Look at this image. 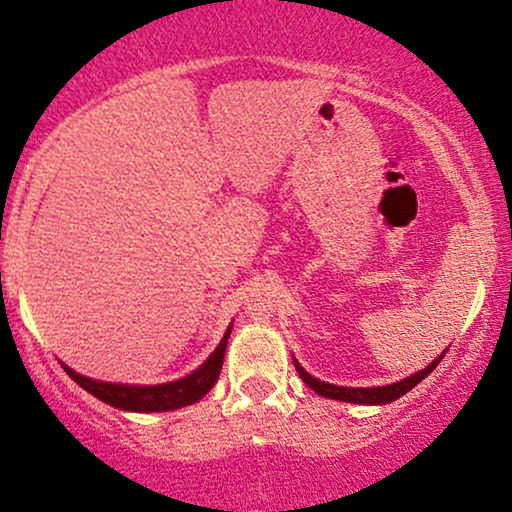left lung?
Instances as JSON below:
<instances>
[{"instance_id": "8db88e82", "label": "left lung", "mask_w": 512, "mask_h": 512, "mask_svg": "<svg viewBox=\"0 0 512 512\" xmlns=\"http://www.w3.org/2000/svg\"><path fill=\"white\" fill-rule=\"evenodd\" d=\"M444 354H446V352L439 354V357H437L435 361H432L430 366H425L423 371L413 373V375H409V378L399 380V383L383 385V387H340V385L323 383V380L314 378V375H309L307 371H304V368H302L300 364H297L295 359H293V361H295L297 373H300V378H302L304 383H307L309 387H312V390H314L316 394H321V397H326V399H338V401H349V404H368V406H375V404H390V401L404 397V394L409 392V390H413V387H416V385L420 383V380H425L432 371H435L437 364H439V361H442Z\"/></svg>"}]
</instances>
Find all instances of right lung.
<instances>
[{
	"label": "right lung",
	"instance_id": "1",
	"mask_svg": "<svg viewBox=\"0 0 512 512\" xmlns=\"http://www.w3.org/2000/svg\"><path fill=\"white\" fill-rule=\"evenodd\" d=\"M231 335L229 331L224 333L222 342H219L215 352L205 359L203 366H198L196 371L186 375L181 380H172V383L163 385H118V383H101V380L87 378V375L75 373L73 368L61 364L66 368V373L75 380L82 390L94 394L96 399L106 401V404L115 406L122 411H137V413H155V411H174L181 406L196 404L198 399H203L205 394L212 390V385L217 383L219 371H222L224 354H226V340Z\"/></svg>",
	"mask_w": 512,
	"mask_h": 512
}]
</instances>
